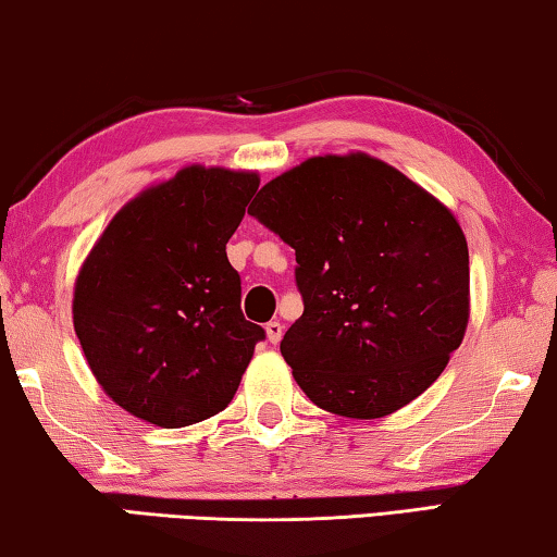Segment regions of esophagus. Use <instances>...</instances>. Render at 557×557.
Listing matches in <instances>:
<instances>
[{
  "instance_id": "1",
  "label": "esophagus",
  "mask_w": 557,
  "mask_h": 557,
  "mask_svg": "<svg viewBox=\"0 0 557 557\" xmlns=\"http://www.w3.org/2000/svg\"><path fill=\"white\" fill-rule=\"evenodd\" d=\"M265 336H269L271 344H278L281 336H284V326H281V321H269V324H265Z\"/></svg>"
}]
</instances>
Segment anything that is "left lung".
Instances as JSON below:
<instances>
[{
    "label": "left lung",
    "instance_id": "1",
    "mask_svg": "<svg viewBox=\"0 0 557 557\" xmlns=\"http://www.w3.org/2000/svg\"><path fill=\"white\" fill-rule=\"evenodd\" d=\"M248 213L296 251L304 313L281 354L313 405L376 419L445 372L470 319V253L437 198L351 152L265 183Z\"/></svg>",
    "mask_w": 557,
    "mask_h": 557
}]
</instances>
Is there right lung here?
Masks as SVG:
<instances>
[{"label": "right lung", "instance_id": "obj_1", "mask_svg": "<svg viewBox=\"0 0 557 557\" xmlns=\"http://www.w3.org/2000/svg\"><path fill=\"white\" fill-rule=\"evenodd\" d=\"M259 175L190 165L131 200L87 256L72 319L108 397L175 430L223 412L265 332L225 244Z\"/></svg>", "mask_w": 557, "mask_h": 557}]
</instances>
